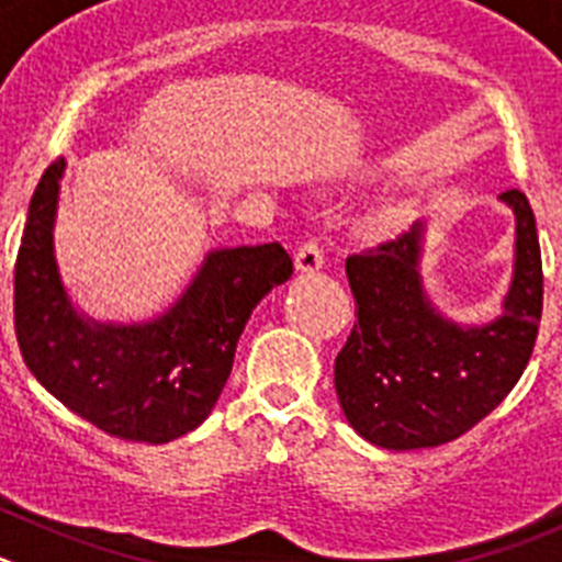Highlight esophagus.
Instances as JSON below:
<instances>
[{"label": "esophagus", "mask_w": 562, "mask_h": 562, "mask_svg": "<svg viewBox=\"0 0 562 562\" xmlns=\"http://www.w3.org/2000/svg\"><path fill=\"white\" fill-rule=\"evenodd\" d=\"M324 267V247L317 245L315 238L304 241V245L297 247L295 252V270L301 272H315Z\"/></svg>", "instance_id": "esophagus-1"}]
</instances>
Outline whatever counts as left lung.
<instances>
[{"mask_svg":"<svg viewBox=\"0 0 562 562\" xmlns=\"http://www.w3.org/2000/svg\"><path fill=\"white\" fill-rule=\"evenodd\" d=\"M515 211V276L504 315L464 329L422 290V222L346 258L357 324L335 360V391L351 428L389 450L436 448L475 428L524 374L543 312L538 227L526 193H501Z\"/></svg>","mask_w":562,"mask_h":562,"instance_id":"obj_1","label":"left lung"}]
</instances>
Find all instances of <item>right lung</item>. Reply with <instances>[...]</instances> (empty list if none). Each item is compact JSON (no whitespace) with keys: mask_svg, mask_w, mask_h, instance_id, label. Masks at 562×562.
<instances>
[{"mask_svg":"<svg viewBox=\"0 0 562 562\" xmlns=\"http://www.w3.org/2000/svg\"><path fill=\"white\" fill-rule=\"evenodd\" d=\"M64 166V157L47 166L33 191L13 270V326L24 362L61 405L114 439H180L220 400L247 317L292 276L290 252L278 241L216 250L157 321L92 324L69 304L53 252Z\"/></svg>","mask_w":562,"mask_h":562,"instance_id":"right-lung-1","label":"right lung"}]
</instances>
